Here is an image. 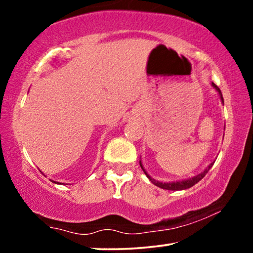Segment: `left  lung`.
<instances>
[{
	"label": "left lung",
	"instance_id": "8db88e82",
	"mask_svg": "<svg viewBox=\"0 0 253 253\" xmlns=\"http://www.w3.org/2000/svg\"><path fill=\"white\" fill-rule=\"evenodd\" d=\"M212 86H213L214 89H215V91H217L218 94H219V97H220V100H221V102H222V104H224V98H222V93H221L220 89H219V87H218L217 85H215V84H214L213 82H212ZM213 163H214V162H212V163L209 164V167L207 168L206 170L202 171V172H201V173H199V174L194 175V177H192V178L184 179V180H177V181L163 182V181L155 180V179L152 178L151 175H149V174L147 173V171L145 170V168H144V166H142V163H141V160L139 161V164H140V167H141L142 171H144V173H145L146 175H147V178L149 179V180H151L154 185L157 186V187L163 188V189H168V190H184V189L190 188V187H192V186H194L195 184H197V182H199V181L201 180V179H202V178L204 177V175H206V174L208 173V171L211 169L212 166H213Z\"/></svg>",
	"mask_w": 253,
	"mask_h": 253
}]
</instances>
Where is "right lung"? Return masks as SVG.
I'll use <instances>...</instances> for the list:
<instances>
[{
    "label": "right lung",
    "mask_w": 253,
    "mask_h": 253,
    "mask_svg": "<svg viewBox=\"0 0 253 253\" xmlns=\"http://www.w3.org/2000/svg\"><path fill=\"white\" fill-rule=\"evenodd\" d=\"M51 181H53V180H51ZM54 182V184H59V182H57V181H53Z\"/></svg>",
    "instance_id": "1"
}]
</instances>
